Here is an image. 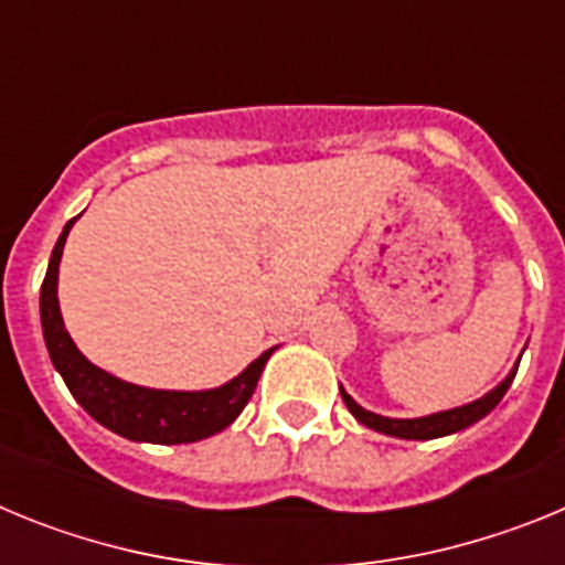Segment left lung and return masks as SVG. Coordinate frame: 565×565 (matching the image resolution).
Instances as JSON below:
<instances>
[{
  "instance_id": "obj_1",
  "label": "left lung",
  "mask_w": 565,
  "mask_h": 565,
  "mask_svg": "<svg viewBox=\"0 0 565 565\" xmlns=\"http://www.w3.org/2000/svg\"><path fill=\"white\" fill-rule=\"evenodd\" d=\"M515 373H518V364L512 367V373H509V376L498 384L495 391H489L487 396L463 404V407H452V411H441V413H433V416H422V418L379 416V413L364 411L362 404L353 402V398L342 391V384H339V393H342V402L348 404V411H351L353 416H356V422L364 424V427H371V430H376V433H384V436L407 438V441H427V438H441V436H450V433L463 430V427L476 424L478 418H483L487 413L495 411V404L501 402L503 393L509 391V384H512Z\"/></svg>"
}]
</instances>
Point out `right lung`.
Listing matches in <instances>:
<instances>
[{
    "mask_svg": "<svg viewBox=\"0 0 565 565\" xmlns=\"http://www.w3.org/2000/svg\"><path fill=\"white\" fill-rule=\"evenodd\" d=\"M76 217L64 226L56 248L50 254V266L42 282V331L53 367L62 373L73 398L107 430L147 444H192L226 430L243 413L252 398L257 379L266 367L274 348L254 359L246 371L214 391H152L141 384H129L89 362L64 328L58 311V263H62L64 239Z\"/></svg>",
    "mask_w": 565,
    "mask_h": 565,
    "instance_id": "1",
    "label": "right lung"
}]
</instances>
